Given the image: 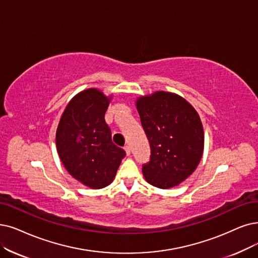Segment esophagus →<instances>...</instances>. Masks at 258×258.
<instances>
[{
  "label": "esophagus",
  "mask_w": 258,
  "mask_h": 258,
  "mask_svg": "<svg viewBox=\"0 0 258 258\" xmlns=\"http://www.w3.org/2000/svg\"><path fill=\"white\" fill-rule=\"evenodd\" d=\"M125 151H126L127 156H130V153H131V148H130V146H126V147H125Z\"/></svg>",
  "instance_id": "34e87169"
}]
</instances>
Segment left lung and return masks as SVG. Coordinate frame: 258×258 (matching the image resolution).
Returning a JSON list of instances; mask_svg holds the SVG:
<instances>
[{
  "label": "left lung",
  "instance_id": "obj_1",
  "mask_svg": "<svg viewBox=\"0 0 258 258\" xmlns=\"http://www.w3.org/2000/svg\"><path fill=\"white\" fill-rule=\"evenodd\" d=\"M141 122L150 145L143 165L146 181L159 188L177 186L197 168L204 132L195 108L178 94L158 91L137 100Z\"/></svg>",
  "mask_w": 258,
  "mask_h": 258
}]
</instances>
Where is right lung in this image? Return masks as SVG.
I'll return each mask as SVG.
<instances>
[{"label":"right lung","instance_id":"obj_1","mask_svg":"<svg viewBox=\"0 0 258 258\" xmlns=\"http://www.w3.org/2000/svg\"><path fill=\"white\" fill-rule=\"evenodd\" d=\"M111 96L88 89L68 104L56 131L59 158L72 177L86 186L104 188L114 179L126 152L111 139L105 120Z\"/></svg>","mask_w":258,"mask_h":258}]
</instances>
